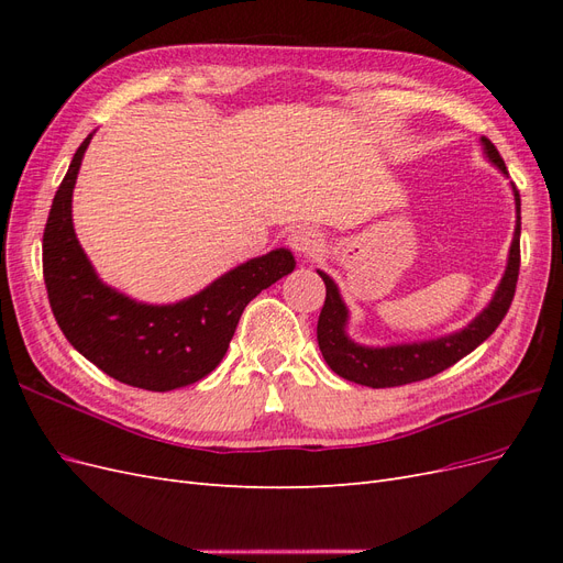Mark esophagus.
<instances>
[{
  "instance_id": "esophagus-1",
  "label": "esophagus",
  "mask_w": 563,
  "mask_h": 563,
  "mask_svg": "<svg viewBox=\"0 0 563 563\" xmlns=\"http://www.w3.org/2000/svg\"><path fill=\"white\" fill-rule=\"evenodd\" d=\"M288 244L291 249L302 255V258H312L321 251V236L317 230L308 228V225H298L291 234H288Z\"/></svg>"
}]
</instances>
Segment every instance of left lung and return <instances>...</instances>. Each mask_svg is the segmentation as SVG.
Returning <instances> with one entry per match:
<instances>
[{
    "instance_id": "left-lung-1",
    "label": "left lung",
    "mask_w": 563,
    "mask_h": 563,
    "mask_svg": "<svg viewBox=\"0 0 563 563\" xmlns=\"http://www.w3.org/2000/svg\"><path fill=\"white\" fill-rule=\"evenodd\" d=\"M488 159L496 164L503 174H507V166L500 157L498 147L493 145L486 135L482 139ZM515 187V185H512ZM515 201H517V230L512 246H509V261L498 286L496 296H493L488 308L476 317L463 331L453 335L430 340V343H413V345H391V347H364L356 345L345 333L347 310L345 302L340 300L338 286L329 275L319 272V277L327 284V300L317 321V340L323 360L331 366L333 373L356 385H366L373 389L380 387H399L408 383H418L424 378H432L437 373L446 371L455 362L463 360L472 350L479 347L484 340L500 327L509 305H512L517 279H519V263H521V249H519V234H521V201L515 187Z\"/></svg>"
}]
</instances>
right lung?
Here are the masks:
<instances>
[{
	"label": "right lung",
	"mask_w": 563,
	"mask_h": 563,
	"mask_svg": "<svg viewBox=\"0 0 563 563\" xmlns=\"http://www.w3.org/2000/svg\"><path fill=\"white\" fill-rule=\"evenodd\" d=\"M89 141L91 135L77 147L44 228L51 312L70 345L110 378L150 391L192 385L223 362L246 305L294 272V255L269 251L176 305H143L117 294L96 277L73 228V187Z\"/></svg>",
	"instance_id": "obj_1"
}]
</instances>
